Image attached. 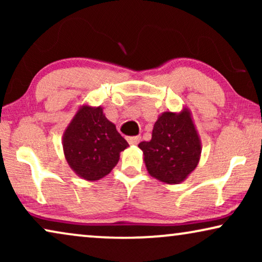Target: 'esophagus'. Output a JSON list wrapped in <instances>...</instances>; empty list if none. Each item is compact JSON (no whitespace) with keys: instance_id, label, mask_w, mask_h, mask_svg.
<instances>
[{"instance_id":"34e87169","label":"esophagus","mask_w":262,"mask_h":262,"mask_svg":"<svg viewBox=\"0 0 262 262\" xmlns=\"http://www.w3.org/2000/svg\"><path fill=\"white\" fill-rule=\"evenodd\" d=\"M127 142L130 143L131 145H137L139 142H141V137L139 136H136V137H128Z\"/></svg>"}]
</instances>
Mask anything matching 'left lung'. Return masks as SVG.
<instances>
[{
	"label": "left lung",
	"mask_w": 262,
	"mask_h": 262,
	"mask_svg": "<svg viewBox=\"0 0 262 262\" xmlns=\"http://www.w3.org/2000/svg\"><path fill=\"white\" fill-rule=\"evenodd\" d=\"M148 173L168 185L180 184L198 166L202 141L187 106L180 112L161 113L154 124L151 139L141 142Z\"/></svg>",
	"instance_id": "1"
}]
</instances>
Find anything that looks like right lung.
I'll list each match as a JSON object with an SVG mask.
<instances>
[{"instance_id": "right-lung-1", "label": "right lung", "mask_w": 262, "mask_h": 262, "mask_svg": "<svg viewBox=\"0 0 262 262\" xmlns=\"http://www.w3.org/2000/svg\"><path fill=\"white\" fill-rule=\"evenodd\" d=\"M63 152L74 173L87 181L106 177L128 143L105 117L101 106L83 103L64 130Z\"/></svg>"}]
</instances>
